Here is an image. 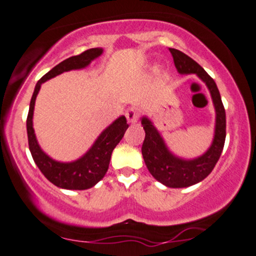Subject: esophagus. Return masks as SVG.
<instances>
[{
    "label": "esophagus",
    "instance_id": "esophagus-1",
    "mask_svg": "<svg viewBox=\"0 0 256 256\" xmlns=\"http://www.w3.org/2000/svg\"><path fill=\"white\" fill-rule=\"evenodd\" d=\"M125 116H126V119H128V122H136L138 118H140V114H138L136 108H134V107H130V108L126 110Z\"/></svg>",
    "mask_w": 256,
    "mask_h": 256
}]
</instances>
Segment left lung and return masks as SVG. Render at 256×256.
<instances>
[{"instance_id":"1","label":"left lung","mask_w":256,"mask_h":256,"mask_svg":"<svg viewBox=\"0 0 256 256\" xmlns=\"http://www.w3.org/2000/svg\"><path fill=\"white\" fill-rule=\"evenodd\" d=\"M169 51L173 56L175 68L178 72L196 74L202 81L205 82L210 90L216 110V128H214V142L204 155L194 160H182L173 155L168 150L164 140H162L161 134L156 130L152 122L146 116L142 118V125L146 131V138L142 146V155L146 168L149 169L150 174L161 184L172 188H181L200 182L214 170L223 152L226 134V110L214 78L196 60L184 54V52L176 48H169Z\"/></svg>"}]
</instances>
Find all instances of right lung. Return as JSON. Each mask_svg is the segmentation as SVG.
Segmentation results:
<instances>
[{"label":"right lung","mask_w":256,"mask_h":256,"mask_svg":"<svg viewBox=\"0 0 256 256\" xmlns=\"http://www.w3.org/2000/svg\"><path fill=\"white\" fill-rule=\"evenodd\" d=\"M102 48H89L78 56H72L68 60L60 62L48 74H45L36 84L32 98H30L28 116H27V136H28V146L32 158L36 164L38 166L44 176L54 186L66 190H88L96 184L106 174L108 169L110 155L116 144L124 137L125 131L128 130V124L126 122L124 116L110 124L108 128L101 132L100 136L95 140L93 146L88 150L81 158L74 162H58L48 158L40 149L36 142L34 130H33V110H34L36 98L39 93L42 83L50 80L54 76L70 70L83 69L89 66L92 60L101 56Z\"/></svg>","instance_id":"1"}]
</instances>
